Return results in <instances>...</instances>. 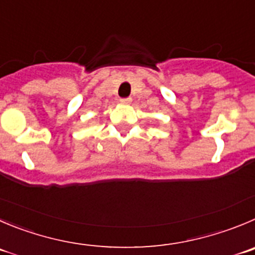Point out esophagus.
Returning <instances> with one entry per match:
<instances>
[{
  "instance_id": "obj_1",
  "label": "esophagus",
  "mask_w": 255,
  "mask_h": 255,
  "mask_svg": "<svg viewBox=\"0 0 255 255\" xmlns=\"http://www.w3.org/2000/svg\"><path fill=\"white\" fill-rule=\"evenodd\" d=\"M131 100H132L131 98H123V99H120V103L121 104H130L131 103Z\"/></svg>"
}]
</instances>
